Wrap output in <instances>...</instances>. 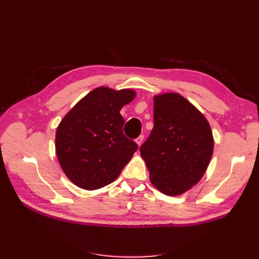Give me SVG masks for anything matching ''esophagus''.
Listing matches in <instances>:
<instances>
[{"instance_id":"obj_1","label":"esophagus","mask_w":259,"mask_h":259,"mask_svg":"<svg viewBox=\"0 0 259 259\" xmlns=\"http://www.w3.org/2000/svg\"><path fill=\"white\" fill-rule=\"evenodd\" d=\"M143 140H144V135H140V136H138V137L135 139V142L137 143L138 146H140V145H142V143H143Z\"/></svg>"}]
</instances>
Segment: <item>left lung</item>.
<instances>
[{
  "instance_id": "1",
  "label": "left lung",
  "mask_w": 259,
  "mask_h": 259,
  "mask_svg": "<svg viewBox=\"0 0 259 259\" xmlns=\"http://www.w3.org/2000/svg\"><path fill=\"white\" fill-rule=\"evenodd\" d=\"M153 128L140 147L152 185L178 195L199 183L213 154L214 139L207 120L176 93L153 98Z\"/></svg>"
}]
</instances>
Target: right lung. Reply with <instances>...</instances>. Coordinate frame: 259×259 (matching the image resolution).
Segmentation results:
<instances>
[{"label": "right lung", "mask_w": 259, "mask_h": 259, "mask_svg": "<svg viewBox=\"0 0 259 259\" xmlns=\"http://www.w3.org/2000/svg\"><path fill=\"white\" fill-rule=\"evenodd\" d=\"M132 90L100 86L82 98L58 125L56 153L62 170L77 187L95 190L111 184L137 150L123 134V106Z\"/></svg>", "instance_id": "right-lung-1"}]
</instances>
